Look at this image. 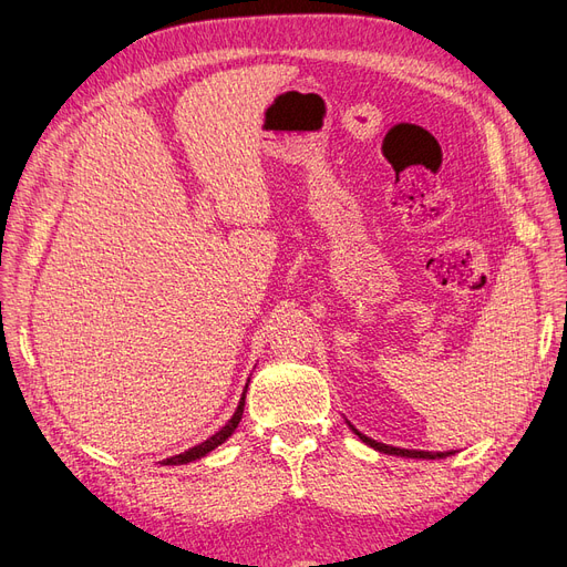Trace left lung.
<instances>
[{"mask_svg":"<svg viewBox=\"0 0 567 567\" xmlns=\"http://www.w3.org/2000/svg\"><path fill=\"white\" fill-rule=\"evenodd\" d=\"M351 426V424H349ZM353 429V426H351ZM353 433L360 437L362 443H368L370 447L383 452V454H395V456H410V460H443V456H450L452 452H422V450H400V447H393V445H383V443H377L372 441V437L362 435L358 429H353Z\"/></svg>","mask_w":567,"mask_h":567,"instance_id":"obj_1","label":"left lung"}]
</instances>
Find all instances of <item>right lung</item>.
Masks as SVG:
<instances>
[{
  "label": "right lung",
  "instance_id": "right-lung-1",
  "mask_svg": "<svg viewBox=\"0 0 567 567\" xmlns=\"http://www.w3.org/2000/svg\"><path fill=\"white\" fill-rule=\"evenodd\" d=\"M245 393H247V391H245ZM245 393H243V400H240V405H237V410H235L233 419H230V422H228L221 431H216L212 437H207L205 443H199V445H195V447L186 450L184 454L169 456V460H164L162 464H164V466H176V464H188V462H195V460H199V456H205V454H209L214 447L221 445L224 441H228V437L233 435V431L237 429V424H240V419H243V410H245Z\"/></svg>",
  "mask_w": 567,
  "mask_h": 567
}]
</instances>
